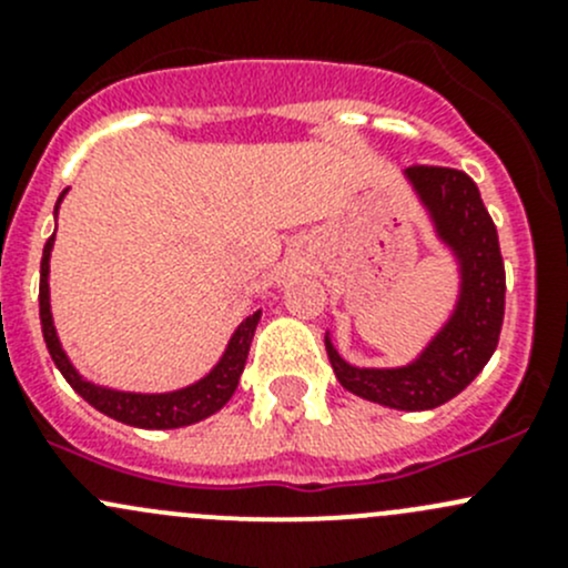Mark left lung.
Here are the masks:
<instances>
[{"label": "left lung", "instance_id": "1", "mask_svg": "<svg viewBox=\"0 0 568 568\" xmlns=\"http://www.w3.org/2000/svg\"><path fill=\"white\" fill-rule=\"evenodd\" d=\"M400 178L454 261V305L426 346L393 368L352 365L341 357L329 329L324 343L332 371L348 393L390 409L423 412L456 398L495 354L506 311V268L497 227L473 178L450 168H409Z\"/></svg>", "mask_w": 568, "mask_h": 568}]
</instances>
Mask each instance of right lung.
Wrapping results in <instances>:
<instances>
[{
  "instance_id": "right-lung-1",
  "label": "right lung",
  "mask_w": 568,
  "mask_h": 568,
  "mask_svg": "<svg viewBox=\"0 0 568 568\" xmlns=\"http://www.w3.org/2000/svg\"><path fill=\"white\" fill-rule=\"evenodd\" d=\"M65 192L57 200L54 220L57 214H60V203L65 200ZM54 233H51V239L45 242L43 261H40V326H43V341L45 346H49L51 359H54V365L60 368V374L65 376L68 385L82 395L90 406L104 412L106 417H114V420L136 428H181L205 420V417H211L214 412H220L222 406L231 400V395L236 393L239 379H242L244 363H247V354L252 346V335H255V326L257 321H261V311L252 313V316L244 318L242 324L233 329L231 341H227L225 352L216 359L214 368L205 376H200L197 382H192V385L178 387V390L170 393H131L99 385V382L79 374L77 365L71 363L68 352L62 348L60 335H57L54 316H51L49 261L51 250H54Z\"/></svg>"
}]
</instances>
